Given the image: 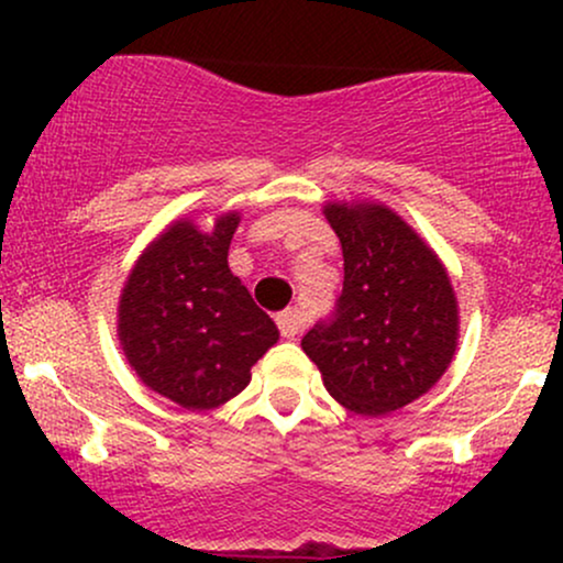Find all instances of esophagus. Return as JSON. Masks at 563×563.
<instances>
[{
  "instance_id": "1",
  "label": "esophagus",
  "mask_w": 563,
  "mask_h": 563,
  "mask_svg": "<svg viewBox=\"0 0 563 563\" xmlns=\"http://www.w3.org/2000/svg\"><path fill=\"white\" fill-rule=\"evenodd\" d=\"M277 328H280L283 339H296L303 328V314L299 309H286V312L277 314Z\"/></svg>"
}]
</instances>
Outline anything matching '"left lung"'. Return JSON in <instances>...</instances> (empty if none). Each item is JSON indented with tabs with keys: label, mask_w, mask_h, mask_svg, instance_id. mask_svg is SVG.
<instances>
[{
	"label": "left lung",
	"mask_w": 563,
	"mask_h": 563,
	"mask_svg": "<svg viewBox=\"0 0 563 563\" xmlns=\"http://www.w3.org/2000/svg\"><path fill=\"white\" fill-rule=\"evenodd\" d=\"M344 251L333 320L301 339L339 405L378 418L423 397L461 339V309L437 251L389 206H322Z\"/></svg>",
	"instance_id": "obj_1"
}]
</instances>
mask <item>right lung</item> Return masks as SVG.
<instances>
[{
	"label": "right lung",
	"mask_w": 563,
	"mask_h": 563,
	"mask_svg": "<svg viewBox=\"0 0 563 563\" xmlns=\"http://www.w3.org/2000/svg\"><path fill=\"white\" fill-rule=\"evenodd\" d=\"M241 214L211 230L174 219L134 262L119 296V344L151 391L185 410H214L238 397L280 331L230 273Z\"/></svg>",
	"instance_id": "1"
}]
</instances>
